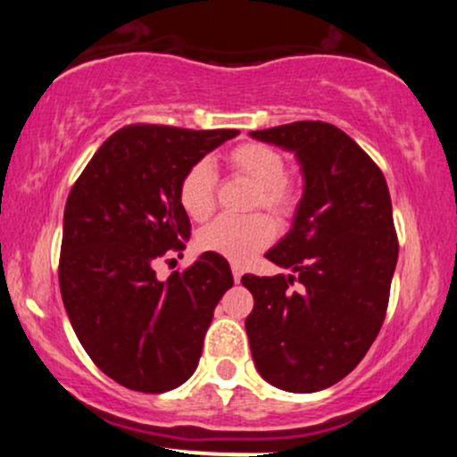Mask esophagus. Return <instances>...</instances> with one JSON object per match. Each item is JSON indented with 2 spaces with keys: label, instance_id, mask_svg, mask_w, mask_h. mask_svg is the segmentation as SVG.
Returning a JSON list of instances; mask_svg holds the SVG:
<instances>
[{
  "label": "esophagus",
  "instance_id": "1",
  "mask_svg": "<svg viewBox=\"0 0 457 457\" xmlns=\"http://www.w3.org/2000/svg\"><path fill=\"white\" fill-rule=\"evenodd\" d=\"M232 275H234V281L240 283V277H243V266L232 264Z\"/></svg>",
  "mask_w": 457,
  "mask_h": 457
}]
</instances>
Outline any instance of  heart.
I'll use <instances>...</instances> for the list:
<instances>
[{
  "mask_svg": "<svg viewBox=\"0 0 457 457\" xmlns=\"http://www.w3.org/2000/svg\"><path fill=\"white\" fill-rule=\"evenodd\" d=\"M229 170L236 176L246 178L255 185L251 208H264L277 219H287L296 208V188L286 176V161L275 148L266 144H240L225 156ZM217 178L206 161L191 165L178 185L180 206L193 221H206L214 211ZM275 238V225L264 214H251L246 219L221 217L204 228L197 236V245L204 251L243 264L258 251L269 246Z\"/></svg>",
  "mask_w": 457,
  "mask_h": 457,
  "instance_id": "obj_1",
  "label": "heart"
}]
</instances>
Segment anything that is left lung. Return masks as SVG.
<instances>
[{
    "mask_svg": "<svg viewBox=\"0 0 457 457\" xmlns=\"http://www.w3.org/2000/svg\"><path fill=\"white\" fill-rule=\"evenodd\" d=\"M249 135L295 152L305 180L292 229L264 255L295 275L240 279L255 301L245 320L251 354L277 389L322 391L361 363L385 322L400 251L389 187L333 124L303 120Z\"/></svg>",
    "mask_w": 457,
    "mask_h": 457,
    "instance_id": "1",
    "label": "left lung"
}]
</instances>
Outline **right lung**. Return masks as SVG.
<instances>
[{"instance_id": "add662e5", "label": "right lung", "mask_w": 457, "mask_h": 457, "mask_svg": "<svg viewBox=\"0 0 457 457\" xmlns=\"http://www.w3.org/2000/svg\"><path fill=\"white\" fill-rule=\"evenodd\" d=\"M234 129L130 124L109 137L77 178L64 208L60 290L79 342L127 389L165 393L191 378L217 303L234 286L223 255L156 277L185 249L191 223L178 185Z\"/></svg>"}]
</instances>
